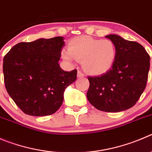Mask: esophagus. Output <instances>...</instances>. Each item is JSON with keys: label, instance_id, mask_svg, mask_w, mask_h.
<instances>
[{"label": "esophagus", "instance_id": "esophagus-1", "mask_svg": "<svg viewBox=\"0 0 152 152\" xmlns=\"http://www.w3.org/2000/svg\"><path fill=\"white\" fill-rule=\"evenodd\" d=\"M77 76L79 78H83L85 76V75L83 74V73H82V72L80 71V70H78V72H77Z\"/></svg>", "mask_w": 152, "mask_h": 152}]
</instances>
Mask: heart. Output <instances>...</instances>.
I'll list each match as a JSON object with an SVG mask.
<instances>
[{"instance_id": "1", "label": "heart", "mask_w": 152, "mask_h": 152, "mask_svg": "<svg viewBox=\"0 0 152 152\" xmlns=\"http://www.w3.org/2000/svg\"><path fill=\"white\" fill-rule=\"evenodd\" d=\"M62 58L69 63L82 61L85 71L91 75L108 72L116 58V47L109 39H99L83 35L70 39L68 49L61 51Z\"/></svg>"}]
</instances>
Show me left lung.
<instances>
[{
  "mask_svg": "<svg viewBox=\"0 0 152 152\" xmlns=\"http://www.w3.org/2000/svg\"><path fill=\"white\" fill-rule=\"evenodd\" d=\"M115 43L116 58L111 69L99 76H88L87 98L106 113L127 110L136 104L146 87L150 56L139 42L118 35L106 36Z\"/></svg>",
  "mask_w": 152,
  "mask_h": 152,
  "instance_id": "left-lung-1",
  "label": "left lung"
}]
</instances>
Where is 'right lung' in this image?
Returning a JSON list of instances; mask_svg holds the SVG:
<instances>
[{
    "label": "right lung",
    "mask_w": 152,
    "mask_h": 152,
    "mask_svg": "<svg viewBox=\"0 0 152 152\" xmlns=\"http://www.w3.org/2000/svg\"><path fill=\"white\" fill-rule=\"evenodd\" d=\"M64 38L19 42L4 56V83L9 95L23 113L46 116L61 106L64 92L76 79L77 70L60 67Z\"/></svg>",
    "instance_id": "add662e5"
}]
</instances>
